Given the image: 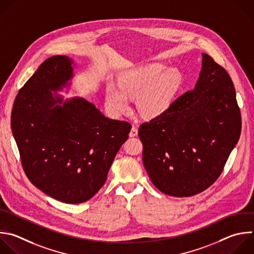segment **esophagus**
Instances as JSON below:
<instances>
[{
  "label": "esophagus",
  "instance_id": "34e87169",
  "mask_svg": "<svg viewBox=\"0 0 254 254\" xmlns=\"http://www.w3.org/2000/svg\"><path fill=\"white\" fill-rule=\"evenodd\" d=\"M136 135H137V127L132 126V127H131V129L129 131V136L133 137V136H136Z\"/></svg>",
  "mask_w": 254,
  "mask_h": 254
}]
</instances>
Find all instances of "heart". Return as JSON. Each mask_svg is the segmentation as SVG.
<instances>
[{
	"mask_svg": "<svg viewBox=\"0 0 254 254\" xmlns=\"http://www.w3.org/2000/svg\"><path fill=\"white\" fill-rule=\"evenodd\" d=\"M163 64H141L124 72L118 88L110 84L107 101L110 107L123 113L129 108L128 97H138L137 105L146 117H156L171 106L182 82V75L176 68L165 69Z\"/></svg>",
	"mask_w": 254,
	"mask_h": 254,
	"instance_id": "heart-1",
	"label": "heart"
}]
</instances>
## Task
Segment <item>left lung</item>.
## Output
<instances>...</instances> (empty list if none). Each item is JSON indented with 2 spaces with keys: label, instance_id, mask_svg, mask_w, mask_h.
<instances>
[{
  "label": "left lung",
  "instance_id": "1",
  "mask_svg": "<svg viewBox=\"0 0 254 254\" xmlns=\"http://www.w3.org/2000/svg\"><path fill=\"white\" fill-rule=\"evenodd\" d=\"M240 131L241 115L231 77L202 54L194 89L139 126L145 171L165 194L195 195L219 178Z\"/></svg>",
  "mask_w": 254,
  "mask_h": 254
}]
</instances>
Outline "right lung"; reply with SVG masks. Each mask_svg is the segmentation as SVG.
I'll list each match as a JSON object with an SVG mask.
<instances>
[{
    "label": "right lung",
    "instance_id": "1",
    "mask_svg": "<svg viewBox=\"0 0 254 254\" xmlns=\"http://www.w3.org/2000/svg\"><path fill=\"white\" fill-rule=\"evenodd\" d=\"M65 56L47 59L20 89L11 125L23 170L30 182L65 203L91 199L105 185L110 167L131 125L105 117L75 98L64 103L61 90L72 75Z\"/></svg>",
    "mask_w": 254,
    "mask_h": 254
}]
</instances>
